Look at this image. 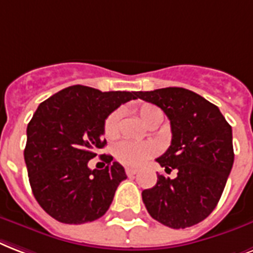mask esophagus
<instances>
[{"instance_id": "obj_1", "label": "esophagus", "mask_w": 253, "mask_h": 253, "mask_svg": "<svg viewBox=\"0 0 253 253\" xmlns=\"http://www.w3.org/2000/svg\"><path fill=\"white\" fill-rule=\"evenodd\" d=\"M137 171H138V170L134 169V168H126V169H125V173H126L128 177H132V175L137 174Z\"/></svg>"}]
</instances>
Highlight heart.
Masks as SVG:
<instances>
[{
    "instance_id": "b5f03b06",
    "label": "heart",
    "mask_w": 253,
    "mask_h": 253,
    "mask_svg": "<svg viewBox=\"0 0 253 253\" xmlns=\"http://www.w3.org/2000/svg\"><path fill=\"white\" fill-rule=\"evenodd\" d=\"M137 116L148 128L160 125L164 120V112L157 105L144 103L137 108ZM121 126L120 111H113L105 119L104 136L108 140H113L119 136ZM157 148L153 144H137V142H120L113 149V154L117 161L128 166H140L149 158L154 156Z\"/></svg>"
}]
</instances>
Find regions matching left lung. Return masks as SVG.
Segmentation results:
<instances>
[{
    "label": "left lung",
    "instance_id": "8db88e82",
    "mask_svg": "<svg viewBox=\"0 0 253 253\" xmlns=\"http://www.w3.org/2000/svg\"><path fill=\"white\" fill-rule=\"evenodd\" d=\"M165 112L171 144L156 161L171 179L158 174L156 186L142 191L150 216L170 228H186L209 216L218 205L234 165L232 128L219 108L186 88L137 92Z\"/></svg>",
    "mask_w": 253,
    "mask_h": 253
}]
</instances>
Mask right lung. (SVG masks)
Masks as SVG:
<instances>
[{
    "instance_id": "add662e5",
    "label": "right lung",
    "mask_w": 253,
    "mask_h": 253,
    "mask_svg": "<svg viewBox=\"0 0 253 253\" xmlns=\"http://www.w3.org/2000/svg\"><path fill=\"white\" fill-rule=\"evenodd\" d=\"M137 92H101L71 85L41 103L27 125L25 162L31 190L47 214L66 224H83L108 211L126 178L119 162L101 154L105 169L88 162L103 149L105 119Z\"/></svg>"
}]
</instances>
